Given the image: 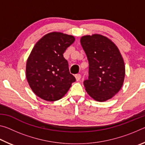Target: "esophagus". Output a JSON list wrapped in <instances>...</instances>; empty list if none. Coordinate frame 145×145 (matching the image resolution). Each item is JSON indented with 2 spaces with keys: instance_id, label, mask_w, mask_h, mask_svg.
I'll return each mask as SVG.
<instances>
[{
  "instance_id": "1",
  "label": "esophagus",
  "mask_w": 145,
  "mask_h": 145,
  "mask_svg": "<svg viewBox=\"0 0 145 145\" xmlns=\"http://www.w3.org/2000/svg\"><path fill=\"white\" fill-rule=\"evenodd\" d=\"M75 77L76 78V80H77V81H78V80H80V78H81V75H80V74H77V75H75Z\"/></svg>"
}]
</instances>
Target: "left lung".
Returning a JSON list of instances; mask_svg holds the SVG:
<instances>
[{
    "label": "left lung",
    "instance_id": "left-lung-1",
    "mask_svg": "<svg viewBox=\"0 0 145 145\" xmlns=\"http://www.w3.org/2000/svg\"><path fill=\"white\" fill-rule=\"evenodd\" d=\"M80 43L89 62V77L84 81L88 94L99 102L111 99L123 84L125 67L117 46L100 34L84 36Z\"/></svg>",
    "mask_w": 145,
    "mask_h": 145
}]
</instances>
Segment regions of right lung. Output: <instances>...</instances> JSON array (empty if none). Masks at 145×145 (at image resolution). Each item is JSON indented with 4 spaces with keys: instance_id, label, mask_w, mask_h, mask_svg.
Masks as SVG:
<instances>
[{
    "instance_id": "right-lung-1",
    "label": "right lung",
    "mask_w": 145,
    "mask_h": 145,
    "mask_svg": "<svg viewBox=\"0 0 145 145\" xmlns=\"http://www.w3.org/2000/svg\"><path fill=\"white\" fill-rule=\"evenodd\" d=\"M74 41L72 35L52 32L34 45L27 61L26 77L31 89L41 99L49 102L61 99L76 80L63 57Z\"/></svg>"
}]
</instances>
